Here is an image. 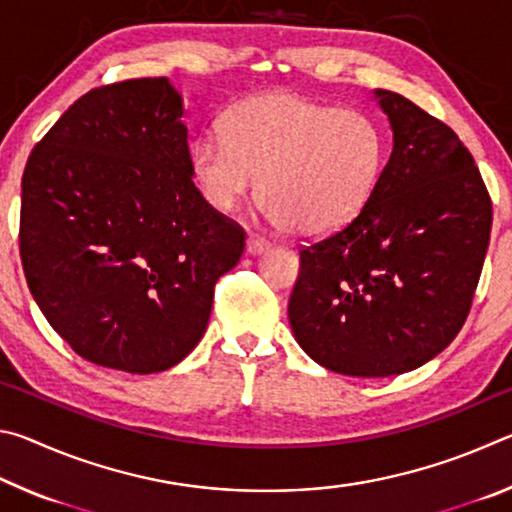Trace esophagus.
<instances>
[{
  "instance_id": "1",
  "label": "esophagus",
  "mask_w": 512,
  "mask_h": 512,
  "mask_svg": "<svg viewBox=\"0 0 512 512\" xmlns=\"http://www.w3.org/2000/svg\"><path fill=\"white\" fill-rule=\"evenodd\" d=\"M266 248H268V241H266L264 237L250 235V237L246 239V250H248L250 255H259V253H264Z\"/></svg>"
}]
</instances>
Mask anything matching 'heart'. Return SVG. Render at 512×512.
<instances>
[{"label":"heart","instance_id":"obj_1","mask_svg":"<svg viewBox=\"0 0 512 512\" xmlns=\"http://www.w3.org/2000/svg\"><path fill=\"white\" fill-rule=\"evenodd\" d=\"M384 160V135L366 112L271 92L237 103L223 119V137H201L189 171L219 212L237 210L259 178L264 214L275 228L320 237L366 207Z\"/></svg>","mask_w":512,"mask_h":512}]
</instances>
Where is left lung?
Returning a JSON list of instances; mask_svg holds the SVG:
<instances>
[{"label": "left lung", "instance_id": "left-lung-1", "mask_svg": "<svg viewBox=\"0 0 512 512\" xmlns=\"http://www.w3.org/2000/svg\"><path fill=\"white\" fill-rule=\"evenodd\" d=\"M393 153L366 207L300 248L293 336L320 366L402 375L461 332L479 284L492 201L472 153L443 121L377 90Z\"/></svg>", "mask_w": 512, "mask_h": 512}]
</instances>
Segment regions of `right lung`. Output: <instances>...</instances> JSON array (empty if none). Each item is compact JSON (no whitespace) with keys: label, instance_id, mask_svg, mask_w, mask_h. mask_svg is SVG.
<instances>
[{"label":"right lung","instance_id":"add662e5","mask_svg":"<svg viewBox=\"0 0 512 512\" xmlns=\"http://www.w3.org/2000/svg\"><path fill=\"white\" fill-rule=\"evenodd\" d=\"M244 246V228L194 185L183 99L164 76L83 94L24 167L29 291L97 366L149 375L183 361Z\"/></svg>","mask_w":512,"mask_h":512}]
</instances>
